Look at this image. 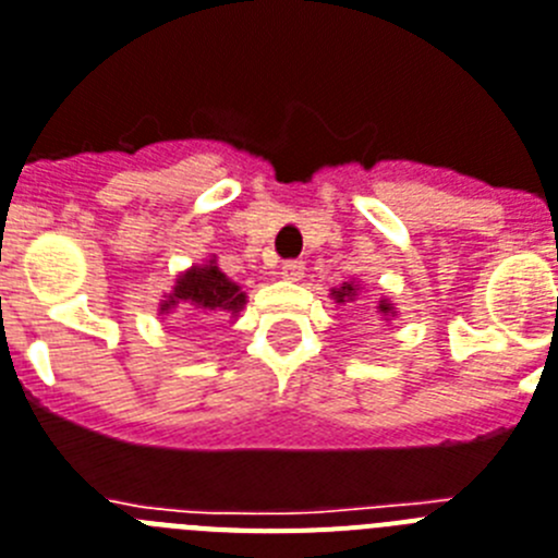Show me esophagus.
Wrapping results in <instances>:
<instances>
[{
    "instance_id": "esophagus-1",
    "label": "esophagus",
    "mask_w": 558,
    "mask_h": 558,
    "mask_svg": "<svg viewBox=\"0 0 558 558\" xmlns=\"http://www.w3.org/2000/svg\"><path fill=\"white\" fill-rule=\"evenodd\" d=\"M303 269H306V264H303V260H287V264L278 266V275L283 280H301Z\"/></svg>"
}]
</instances>
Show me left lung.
Segmentation results:
<instances>
[{
	"instance_id": "1",
	"label": "left lung",
	"mask_w": 558,
	"mask_h": 558,
	"mask_svg": "<svg viewBox=\"0 0 558 558\" xmlns=\"http://www.w3.org/2000/svg\"><path fill=\"white\" fill-rule=\"evenodd\" d=\"M357 283H343L340 289H331V298H335V303H351L354 298H357ZM380 315H395V303L388 301H380Z\"/></svg>"
}]
</instances>
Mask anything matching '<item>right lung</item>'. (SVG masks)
Listing matches in <instances>:
<instances>
[{
  "label": "right lung",
  "mask_w": 558,
  "mask_h": 558,
  "mask_svg": "<svg viewBox=\"0 0 558 558\" xmlns=\"http://www.w3.org/2000/svg\"><path fill=\"white\" fill-rule=\"evenodd\" d=\"M167 301L161 303V315L172 312L178 303L186 306L204 308V312H221V315L238 317L243 306H246V292H241L235 280H229L215 260L192 266L184 275H178L175 287L170 294H163Z\"/></svg>",
  "instance_id": "1"
}]
</instances>
